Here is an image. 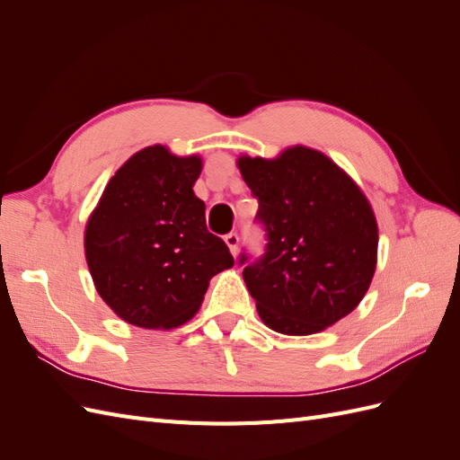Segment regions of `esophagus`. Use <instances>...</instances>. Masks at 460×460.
<instances>
[{
	"instance_id": "34e87169",
	"label": "esophagus",
	"mask_w": 460,
	"mask_h": 460,
	"mask_svg": "<svg viewBox=\"0 0 460 460\" xmlns=\"http://www.w3.org/2000/svg\"><path fill=\"white\" fill-rule=\"evenodd\" d=\"M225 242H226V245L230 247L232 255L238 253V245H240V235H238V234H235V232L226 234V235H225Z\"/></svg>"
}]
</instances>
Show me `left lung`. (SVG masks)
Here are the masks:
<instances>
[{
    "instance_id": "8db88e82",
    "label": "left lung",
    "mask_w": 460,
    "mask_h": 460,
    "mask_svg": "<svg viewBox=\"0 0 460 460\" xmlns=\"http://www.w3.org/2000/svg\"><path fill=\"white\" fill-rule=\"evenodd\" d=\"M238 166L267 240L261 257L240 253L262 323L309 336L349 314L372 282L378 249L363 191L336 163L301 146L274 161L240 157Z\"/></svg>"
}]
</instances>
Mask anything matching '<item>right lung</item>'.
Listing matches in <instances>:
<instances>
[{
  "mask_svg": "<svg viewBox=\"0 0 460 460\" xmlns=\"http://www.w3.org/2000/svg\"><path fill=\"white\" fill-rule=\"evenodd\" d=\"M199 157L163 146L137 151L109 180L86 226V261L97 294L122 320L176 328L198 313L208 280L234 257L207 230L193 193Z\"/></svg>",
  "mask_w": 460,
  "mask_h": 460,
  "instance_id": "add662e5",
  "label": "right lung"
}]
</instances>
